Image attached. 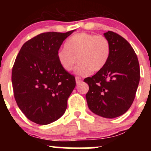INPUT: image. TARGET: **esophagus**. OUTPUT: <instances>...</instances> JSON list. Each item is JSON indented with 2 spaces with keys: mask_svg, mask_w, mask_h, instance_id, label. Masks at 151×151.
<instances>
[{
  "mask_svg": "<svg viewBox=\"0 0 151 151\" xmlns=\"http://www.w3.org/2000/svg\"><path fill=\"white\" fill-rule=\"evenodd\" d=\"M75 79H76V83H77V84H79V83H80L81 80H82V79H81V78L79 77H76Z\"/></svg>",
  "mask_w": 151,
  "mask_h": 151,
  "instance_id": "obj_1",
  "label": "esophagus"
}]
</instances>
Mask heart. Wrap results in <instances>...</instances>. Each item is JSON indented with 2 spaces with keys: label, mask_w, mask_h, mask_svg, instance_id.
Segmentation results:
<instances>
[{
  "label": "heart",
  "mask_w": 151,
  "mask_h": 151,
  "mask_svg": "<svg viewBox=\"0 0 151 151\" xmlns=\"http://www.w3.org/2000/svg\"><path fill=\"white\" fill-rule=\"evenodd\" d=\"M111 54L109 40L103 35L80 32L72 35L65 43V49L58 50L57 60L66 72L73 70L76 62L77 74L86 75L101 70Z\"/></svg>",
  "instance_id": "b5f03b06"
}]
</instances>
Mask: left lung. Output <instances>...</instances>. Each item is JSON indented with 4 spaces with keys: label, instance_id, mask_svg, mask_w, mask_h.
Returning a JSON list of instances; mask_svg holds the SVG:
<instances>
[{
    "label": "left lung",
    "instance_id": "obj_1",
    "mask_svg": "<svg viewBox=\"0 0 151 151\" xmlns=\"http://www.w3.org/2000/svg\"><path fill=\"white\" fill-rule=\"evenodd\" d=\"M104 35L111 45L108 62L84 81L89 88L86 99L90 110L100 116L114 119L125 114L133 104L140 81V67L127 40L112 31Z\"/></svg>",
    "mask_w": 151,
    "mask_h": 151
}]
</instances>
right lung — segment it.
I'll use <instances>...</instances> for the list:
<instances>
[{
    "label": "right lung",
    "instance_id": "1",
    "mask_svg": "<svg viewBox=\"0 0 151 151\" xmlns=\"http://www.w3.org/2000/svg\"><path fill=\"white\" fill-rule=\"evenodd\" d=\"M74 31L41 33L27 41L12 70L14 97L29 120L40 125L57 121L65 114L75 78L57 60L62 42Z\"/></svg>",
    "mask_w": 151,
    "mask_h": 151
}]
</instances>
